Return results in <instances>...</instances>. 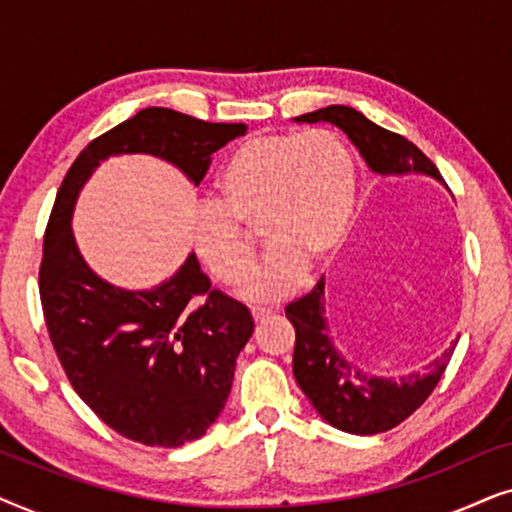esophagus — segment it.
I'll list each match as a JSON object with an SVG mask.
<instances>
[{
    "instance_id": "esophagus-1",
    "label": "esophagus",
    "mask_w": 512,
    "mask_h": 512,
    "mask_svg": "<svg viewBox=\"0 0 512 512\" xmlns=\"http://www.w3.org/2000/svg\"><path fill=\"white\" fill-rule=\"evenodd\" d=\"M270 314H272V310H263V307H254V310H251V317H254V321L268 319Z\"/></svg>"
}]
</instances>
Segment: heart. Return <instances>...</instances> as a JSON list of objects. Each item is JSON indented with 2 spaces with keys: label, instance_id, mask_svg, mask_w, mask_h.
<instances>
[{
  "label": "heart",
  "instance_id": "1",
  "mask_svg": "<svg viewBox=\"0 0 512 512\" xmlns=\"http://www.w3.org/2000/svg\"><path fill=\"white\" fill-rule=\"evenodd\" d=\"M356 200V163L335 130L268 132L237 146L216 177V202L193 216V247L221 284L249 277L261 228L270 244L249 282L254 300H279L305 268L324 265L345 242Z\"/></svg>",
  "mask_w": 512,
  "mask_h": 512
}]
</instances>
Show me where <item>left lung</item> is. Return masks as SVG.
<instances>
[{
	"mask_svg": "<svg viewBox=\"0 0 512 512\" xmlns=\"http://www.w3.org/2000/svg\"><path fill=\"white\" fill-rule=\"evenodd\" d=\"M298 121H328L338 125L359 146L370 170L380 174L424 172L443 181L438 167L415 144L398 132L384 130L368 121L352 107L333 104L298 116ZM324 312V277L314 284L310 293L286 305V317L296 328L293 377L328 424L347 433L373 436L394 429L417 408H422L443 377L454 345L440 359L429 363L422 373L405 375L401 380H384L356 370L352 363L342 359L328 338Z\"/></svg>",
	"mask_w": 512,
	"mask_h": 512,
	"instance_id": "1",
	"label": "left lung"
}]
</instances>
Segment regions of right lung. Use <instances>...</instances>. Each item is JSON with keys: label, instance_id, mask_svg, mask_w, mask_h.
<instances>
[{"label": "right lung", "instance_id": "add662e5", "mask_svg": "<svg viewBox=\"0 0 512 512\" xmlns=\"http://www.w3.org/2000/svg\"><path fill=\"white\" fill-rule=\"evenodd\" d=\"M244 130V123L142 109L95 137L55 195L39 265L48 338L81 401L135 443L179 447L205 436L228 401L235 359L254 333V319L242 303L212 289L193 254L151 291L107 284L76 249L69 228L74 200L111 153H151L200 184L212 153Z\"/></svg>", "mask_w": 512, "mask_h": 512}]
</instances>
